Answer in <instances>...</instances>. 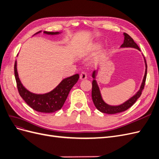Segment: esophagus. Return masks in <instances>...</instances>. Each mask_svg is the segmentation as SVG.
Listing matches in <instances>:
<instances>
[{"label": "esophagus", "instance_id": "esophagus-1", "mask_svg": "<svg viewBox=\"0 0 159 159\" xmlns=\"http://www.w3.org/2000/svg\"><path fill=\"white\" fill-rule=\"evenodd\" d=\"M80 78L81 80H85L86 78H87V74H86V73H85V72L82 71L80 74Z\"/></svg>", "mask_w": 159, "mask_h": 159}]
</instances>
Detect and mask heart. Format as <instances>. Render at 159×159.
Returning a JSON list of instances; mask_svg holds the SVG:
<instances>
[{"instance_id": "obj_1", "label": "heart", "mask_w": 159, "mask_h": 159, "mask_svg": "<svg viewBox=\"0 0 159 159\" xmlns=\"http://www.w3.org/2000/svg\"><path fill=\"white\" fill-rule=\"evenodd\" d=\"M99 47H100V45L98 44H93V45L91 46V48H90V52H94L95 50H97ZM103 56H104V53L103 52L99 53V54L97 56H96V57L95 58V61H98L100 60L103 57Z\"/></svg>"}]
</instances>
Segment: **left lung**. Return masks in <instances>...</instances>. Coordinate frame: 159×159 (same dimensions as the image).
Masks as SVG:
<instances>
[{
  "label": "left lung",
  "instance_id": "1",
  "mask_svg": "<svg viewBox=\"0 0 159 159\" xmlns=\"http://www.w3.org/2000/svg\"><path fill=\"white\" fill-rule=\"evenodd\" d=\"M123 35H124V42H123V44L121 46V48H136L138 50L141 51L138 45L134 42L133 39L131 36H130L129 34H127V33H123ZM144 59H145L146 69H145V75H144V78L143 80L140 89H139V90L133 96V97H131L129 99L126 101L125 102H124L123 103L119 105H110L104 102L102 97V94H101L99 88L97 83V81L95 80L96 74L98 73V70L93 71L92 74V78H93V80L92 81L91 97H92L93 102L95 105V107L97 108L99 111L104 113H107V114H115V113H121V112L125 111H126L127 109L131 107L132 105L136 102V101L139 99V97H140L142 93V91L144 89V87H145L146 78H147V65L145 57H144Z\"/></svg>",
  "mask_w": 159,
  "mask_h": 159
}]
</instances>
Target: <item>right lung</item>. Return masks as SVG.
Wrapping results in <instances>:
<instances>
[{
  "mask_svg": "<svg viewBox=\"0 0 159 159\" xmlns=\"http://www.w3.org/2000/svg\"><path fill=\"white\" fill-rule=\"evenodd\" d=\"M41 32H38L35 34ZM44 34L48 35H56L59 34L60 32L44 31ZM16 66L17 62L16 61L14 68V75L19 94L31 108L41 113H54L60 110L64 105L71 89L77 83L80 78L79 74L68 77L62 80L50 92L44 94H36L30 92L23 86L19 79Z\"/></svg>",
  "mask_w": 159,
  "mask_h": 159,
  "instance_id": "obj_1",
  "label": "right lung"
}]
</instances>
